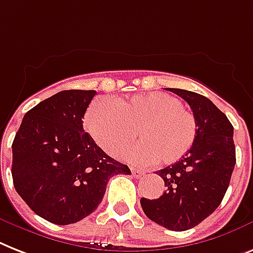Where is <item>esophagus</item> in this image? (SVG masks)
Listing matches in <instances>:
<instances>
[{"label": "esophagus", "mask_w": 253, "mask_h": 253, "mask_svg": "<svg viewBox=\"0 0 253 253\" xmlns=\"http://www.w3.org/2000/svg\"><path fill=\"white\" fill-rule=\"evenodd\" d=\"M131 173H132L133 178H141L144 175V171H141L139 169H135V168H131Z\"/></svg>", "instance_id": "1"}]
</instances>
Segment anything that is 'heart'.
<instances>
[{"label":"heart","instance_id":"b5f03b06","mask_svg":"<svg viewBox=\"0 0 253 253\" xmlns=\"http://www.w3.org/2000/svg\"><path fill=\"white\" fill-rule=\"evenodd\" d=\"M85 127L93 140L118 156L136 136L140 143L125 157L133 162L170 165L190 151L198 135V122L183 102L162 92L135 94L112 102L98 98L85 114Z\"/></svg>","mask_w":253,"mask_h":253}]
</instances>
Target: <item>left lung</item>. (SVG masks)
<instances>
[{
  "label": "left lung",
  "mask_w": 253,
  "mask_h": 253,
  "mask_svg": "<svg viewBox=\"0 0 253 253\" xmlns=\"http://www.w3.org/2000/svg\"><path fill=\"white\" fill-rule=\"evenodd\" d=\"M190 105L198 122L191 149L156 174L165 182L159 199L141 198L148 218L174 231L196 226L214 212L229 187L235 166L233 125L209 98L196 92L168 88Z\"/></svg>",
  "instance_id": "left-lung-1"
}]
</instances>
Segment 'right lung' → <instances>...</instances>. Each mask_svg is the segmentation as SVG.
I'll use <instances>...</instances> for the list:
<instances>
[{
    "label": "right lung",
    "mask_w": 253,
    "mask_h": 253,
    "mask_svg": "<svg viewBox=\"0 0 253 253\" xmlns=\"http://www.w3.org/2000/svg\"><path fill=\"white\" fill-rule=\"evenodd\" d=\"M96 93L70 89L53 94L26 113L14 137L16 192L55 225L85 218L97 209L113 175L131 174L84 132V113Z\"/></svg>",
    "instance_id": "obj_1"
}]
</instances>
